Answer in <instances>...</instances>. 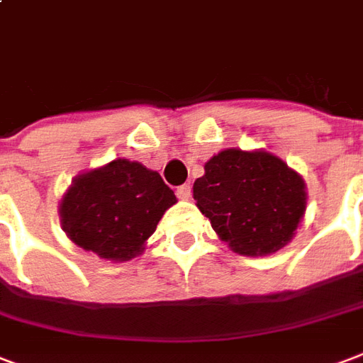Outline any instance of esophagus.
I'll list each match as a JSON object with an SVG mask.
<instances>
[{"label": "esophagus", "instance_id": "34e87169", "mask_svg": "<svg viewBox=\"0 0 363 363\" xmlns=\"http://www.w3.org/2000/svg\"><path fill=\"white\" fill-rule=\"evenodd\" d=\"M176 195H178V199H182V201L191 199V185H179L178 189H176Z\"/></svg>", "mask_w": 363, "mask_h": 363}]
</instances>
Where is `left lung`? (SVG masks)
<instances>
[{
    "label": "left lung",
    "mask_w": 363,
    "mask_h": 363,
    "mask_svg": "<svg viewBox=\"0 0 363 363\" xmlns=\"http://www.w3.org/2000/svg\"><path fill=\"white\" fill-rule=\"evenodd\" d=\"M193 199L218 237L243 256L283 249L306 212L301 174L262 149L214 155L193 184Z\"/></svg>",
    "instance_id": "8db88e82"
}]
</instances>
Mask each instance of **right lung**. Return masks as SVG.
I'll return each mask as SVG.
<instances>
[{
  "mask_svg": "<svg viewBox=\"0 0 363 363\" xmlns=\"http://www.w3.org/2000/svg\"><path fill=\"white\" fill-rule=\"evenodd\" d=\"M176 195L159 172L116 159L76 176L61 204L62 231L80 249L126 262L145 249Z\"/></svg>",
  "mask_w": 363,
  "mask_h": 363,
  "instance_id": "right-lung-1",
  "label": "right lung"
}]
</instances>
